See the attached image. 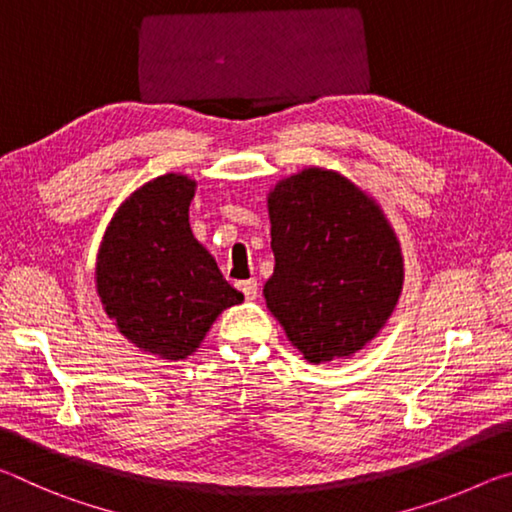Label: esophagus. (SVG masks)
Here are the masks:
<instances>
[{"mask_svg":"<svg viewBox=\"0 0 512 512\" xmlns=\"http://www.w3.org/2000/svg\"><path fill=\"white\" fill-rule=\"evenodd\" d=\"M237 287H239L241 293H244L246 300H255L257 298V280H244V282H239Z\"/></svg>","mask_w":512,"mask_h":512,"instance_id":"obj_1","label":"esophagus"}]
</instances>
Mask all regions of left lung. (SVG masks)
<instances>
[{"label":"left lung","instance_id":"8db88e82","mask_svg":"<svg viewBox=\"0 0 512 512\" xmlns=\"http://www.w3.org/2000/svg\"><path fill=\"white\" fill-rule=\"evenodd\" d=\"M266 307L309 363L348 359L391 318L404 284L395 230L339 171L309 167L268 192Z\"/></svg>","mask_w":512,"mask_h":512}]
</instances>
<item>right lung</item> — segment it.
<instances>
[{
  "label": "right lung",
  "instance_id": "add662e5",
  "mask_svg": "<svg viewBox=\"0 0 512 512\" xmlns=\"http://www.w3.org/2000/svg\"><path fill=\"white\" fill-rule=\"evenodd\" d=\"M196 180L164 173L112 216L97 255V293L119 334L160 359L194 354L223 309L244 296L189 228Z\"/></svg>",
  "mask_w": 512,
  "mask_h": 512
}]
</instances>
